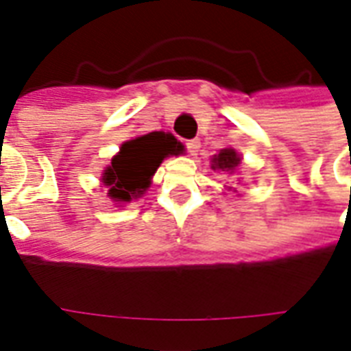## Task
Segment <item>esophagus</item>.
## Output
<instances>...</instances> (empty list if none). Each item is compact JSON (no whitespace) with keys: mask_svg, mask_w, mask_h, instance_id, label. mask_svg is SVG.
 I'll list each match as a JSON object with an SVG mask.
<instances>
[{"mask_svg":"<svg viewBox=\"0 0 351 351\" xmlns=\"http://www.w3.org/2000/svg\"><path fill=\"white\" fill-rule=\"evenodd\" d=\"M186 149H187V152L191 154V156H197V154H199V149H200V140H197V138H195V140H187Z\"/></svg>","mask_w":351,"mask_h":351,"instance_id":"1","label":"esophagus"}]
</instances>
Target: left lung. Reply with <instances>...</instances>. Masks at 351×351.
Masks as SVG:
<instances>
[{
	"instance_id": "obj_1",
	"label": "left lung",
	"mask_w": 351,
	"mask_h": 351,
	"mask_svg": "<svg viewBox=\"0 0 351 351\" xmlns=\"http://www.w3.org/2000/svg\"><path fill=\"white\" fill-rule=\"evenodd\" d=\"M239 162H241L239 154H237L234 149H223L219 154H215V158H213V165H211V167L221 171V173H224V175L232 176L235 173V169H237Z\"/></svg>"
}]
</instances>
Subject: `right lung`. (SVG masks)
I'll return each instance as SVG.
<instances>
[{"mask_svg": "<svg viewBox=\"0 0 351 351\" xmlns=\"http://www.w3.org/2000/svg\"><path fill=\"white\" fill-rule=\"evenodd\" d=\"M184 151L175 136L165 132H149L136 140L125 141L112 165L103 173V184L108 186V197L116 202L140 199L151 186V176L169 154Z\"/></svg>", "mask_w": 351, "mask_h": 351, "instance_id": "1", "label": "right lung"}]
</instances>
